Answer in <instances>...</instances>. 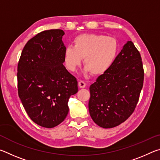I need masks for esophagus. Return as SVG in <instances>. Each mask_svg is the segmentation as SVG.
Returning <instances> with one entry per match:
<instances>
[{"label": "esophagus", "instance_id": "1", "mask_svg": "<svg viewBox=\"0 0 160 160\" xmlns=\"http://www.w3.org/2000/svg\"><path fill=\"white\" fill-rule=\"evenodd\" d=\"M78 86H79L80 88H85L86 86V83L84 82V81L80 80L79 81V82H78Z\"/></svg>", "mask_w": 160, "mask_h": 160}]
</instances>
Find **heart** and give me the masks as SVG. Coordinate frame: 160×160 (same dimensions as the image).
Wrapping results in <instances>:
<instances>
[{"label":"heart","instance_id":"heart-1","mask_svg":"<svg viewBox=\"0 0 160 160\" xmlns=\"http://www.w3.org/2000/svg\"><path fill=\"white\" fill-rule=\"evenodd\" d=\"M119 43L114 37L99 34H82L73 40V47L64 51V62L70 71L73 72L84 58L85 72L101 75L109 70L117 57Z\"/></svg>","mask_w":160,"mask_h":160}]
</instances>
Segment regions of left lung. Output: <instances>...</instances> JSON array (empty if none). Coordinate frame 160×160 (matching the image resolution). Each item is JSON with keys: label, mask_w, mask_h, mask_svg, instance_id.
Instances as JSON below:
<instances>
[{"label": "left lung", "mask_w": 160, "mask_h": 160, "mask_svg": "<svg viewBox=\"0 0 160 160\" xmlns=\"http://www.w3.org/2000/svg\"><path fill=\"white\" fill-rule=\"evenodd\" d=\"M144 80L142 58L131 41L127 42L112 67L90 87L89 112L104 128L120 125L134 112Z\"/></svg>", "instance_id": "left-lung-1"}]
</instances>
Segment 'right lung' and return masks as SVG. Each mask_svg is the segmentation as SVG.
<instances>
[{
  "label": "right lung",
  "instance_id": "obj_1",
  "mask_svg": "<svg viewBox=\"0 0 160 160\" xmlns=\"http://www.w3.org/2000/svg\"><path fill=\"white\" fill-rule=\"evenodd\" d=\"M61 29L43 31L29 40L18 65V90L27 113L37 125L53 128L68 115L78 81L63 66Z\"/></svg>",
  "mask_w": 160,
  "mask_h": 160
}]
</instances>
